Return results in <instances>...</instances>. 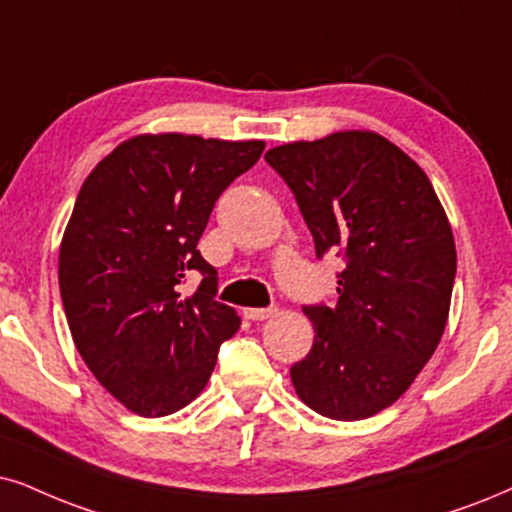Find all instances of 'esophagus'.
Returning <instances> with one entry per match:
<instances>
[{"label":"esophagus","instance_id":"obj_1","mask_svg":"<svg viewBox=\"0 0 512 512\" xmlns=\"http://www.w3.org/2000/svg\"><path fill=\"white\" fill-rule=\"evenodd\" d=\"M245 319L250 321H264V319H271V316L276 314V307H267V309H257V307H250V309H243Z\"/></svg>","mask_w":512,"mask_h":512}]
</instances>
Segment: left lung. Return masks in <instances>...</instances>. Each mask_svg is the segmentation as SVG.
Listing matches in <instances>:
<instances>
[{"mask_svg": "<svg viewBox=\"0 0 512 512\" xmlns=\"http://www.w3.org/2000/svg\"><path fill=\"white\" fill-rule=\"evenodd\" d=\"M264 160L295 193L316 257L338 252L333 307H302L314 345L290 368L297 397L361 420L409 390L444 335L456 278L451 224L428 174L366 129L293 141Z\"/></svg>", "mask_w": 512, "mask_h": 512, "instance_id": "left-lung-1", "label": "left lung"}]
</instances>
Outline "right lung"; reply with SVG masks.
Wrapping results in <instances>:
<instances>
[{
  "label": "right lung",
  "mask_w": 512,
  "mask_h": 512,
  "mask_svg": "<svg viewBox=\"0 0 512 512\" xmlns=\"http://www.w3.org/2000/svg\"><path fill=\"white\" fill-rule=\"evenodd\" d=\"M262 151L264 141L139 134L77 193L58 252L63 309L84 364L132 413L160 418L191 404L241 326L215 300L217 271L198 241L217 198ZM189 270L204 281L181 298Z\"/></svg>",
  "instance_id": "obj_1"
}]
</instances>
